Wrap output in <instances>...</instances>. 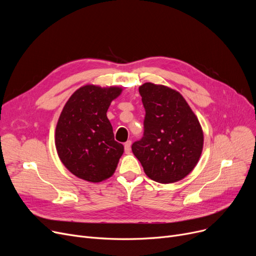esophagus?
<instances>
[{"mask_svg":"<svg viewBox=\"0 0 256 256\" xmlns=\"http://www.w3.org/2000/svg\"><path fill=\"white\" fill-rule=\"evenodd\" d=\"M130 145H132V141L130 140H128V141H126L124 143V152L126 154H130Z\"/></svg>","mask_w":256,"mask_h":256,"instance_id":"esophagus-1","label":"esophagus"}]
</instances>
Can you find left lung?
Instances as JSON below:
<instances>
[{
  "instance_id": "obj_1",
  "label": "left lung",
  "mask_w": 256,
  "mask_h": 256,
  "mask_svg": "<svg viewBox=\"0 0 256 256\" xmlns=\"http://www.w3.org/2000/svg\"><path fill=\"white\" fill-rule=\"evenodd\" d=\"M145 109L144 134L132 150L147 176L160 184L184 178L204 148L199 120L182 94L164 85L139 87Z\"/></svg>"
}]
</instances>
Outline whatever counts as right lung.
<instances>
[{"instance_id": "obj_1", "label": "right lung", "mask_w": 256, "mask_h": 256, "mask_svg": "<svg viewBox=\"0 0 256 256\" xmlns=\"http://www.w3.org/2000/svg\"><path fill=\"white\" fill-rule=\"evenodd\" d=\"M122 88L85 85L74 92L58 119L55 144L63 165L74 176L100 182L113 176L124 145L114 140L106 111Z\"/></svg>"}]
</instances>
